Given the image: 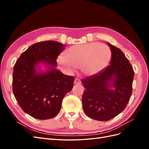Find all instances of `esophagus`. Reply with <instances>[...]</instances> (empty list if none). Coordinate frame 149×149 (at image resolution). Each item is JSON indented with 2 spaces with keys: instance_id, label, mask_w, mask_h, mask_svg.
<instances>
[{
  "instance_id": "obj_1",
  "label": "esophagus",
  "mask_w": 149,
  "mask_h": 149,
  "mask_svg": "<svg viewBox=\"0 0 149 149\" xmlns=\"http://www.w3.org/2000/svg\"><path fill=\"white\" fill-rule=\"evenodd\" d=\"M74 83L76 84H79L81 83V81L79 78H76L75 79H74Z\"/></svg>"
}]
</instances>
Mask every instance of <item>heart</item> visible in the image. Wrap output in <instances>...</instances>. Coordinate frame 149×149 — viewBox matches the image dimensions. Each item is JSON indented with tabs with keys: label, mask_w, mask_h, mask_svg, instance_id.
Listing matches in <instances>:
<instances>
[{
	"label": "heart",
	"mask_w": 149,
	"mask_h": 149,
	"mask_svg": "<svg viewBox=\"0 0 149 149\" xmlns=\"http://www.w3.org/2000/svg\"><path fill=\"white\" fill-rule=\"evenodd\" d=\"M65 57L58 58L60 68L73 71L82 67L86 75L95 74L108 66L111 59V51L105 44L93 42L78 44L70 47L65 53Z\"/></svg>",
	"instance_id": "1"
}]
</instances>
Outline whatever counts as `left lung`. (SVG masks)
<instances>
[{
    "instance_id": "obj_1",
    "label": "left lung",
    "mask_w": 149,
    "mask_h": 149,
    "mask_svg": "<svg viewBox=\"0 0 149 149\" xmlns=\"http://www.w3.org/2000/svg\"><path fill=\"white\" fill-rule=\"evenodd\" d=\"M112 56L105 69L81 79L83 110L89 118L109 120L123 112L132 93L134 71L124 53L107 42Z\"/></svg>"
}]
</instances>
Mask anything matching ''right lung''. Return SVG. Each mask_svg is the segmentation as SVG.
Masks as SVG:
<instances>
[{"label": "right lung", "instance_id": "right-lung-1", "mask_svg": "<svg viewBox=\"0 0 149 149\" xmlns=\"http://www.w3.org/2000/svg\"><path fill=\"white\" fill-rule=\"evenodd\" d=\"M64 47L56 41L36 43L22 53L13 67V95L22 109L35 119L56 116L65 95L73 87L74 76L55 68ZM40 62L48 66L45 72L37 71Z\"/></svg>", "mask_w": 149, "mask_h": 149}]
</instances>
